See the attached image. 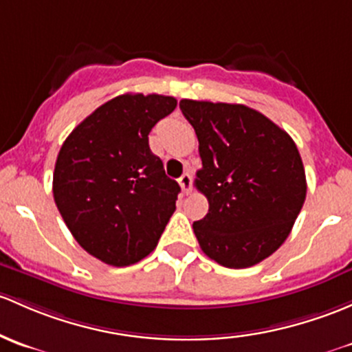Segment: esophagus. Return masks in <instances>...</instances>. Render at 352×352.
<instances>
[{"instance_id":"1","label":"esophagus","mask_w":352,"mask_h":352,"mask_svg":"<svg viewBox=\"0 0 352 352\" xmlns=\"http://www.w3.org/2000/svg\"><path fill=\"white\" fill-rule=\"evenodd\" d=\"M179 184H180V187H182L184 194H188V192L192 190V175L190 173L188 172L184 173V175L179 179Z\"/></svg>"}]
</instances>
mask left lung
Returning a JSON list of instances; mask_svg holds the SVG:
<instances>
[{"mask_svg":"<svg viewBox=\"0 0 352 352\" xmlns=\"http://www.w3.org/2000/svg\"><path fill=\"white\" fill-rule=\"evenodd\" d=\"M202 168L195 187L209 212L195 221L202 251L226 268H248L275 253L305 202V170L287 131L244 104L182 99Z\"/></svg>","mask_w":352,"mask_h":352,"instance_id":"8db88e82","label":"left lung"}]
</instances>
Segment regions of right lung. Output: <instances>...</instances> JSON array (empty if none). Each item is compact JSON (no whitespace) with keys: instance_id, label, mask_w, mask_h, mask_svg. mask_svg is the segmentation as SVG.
<instances>
[{"instance_id":"obj_1","label":"right lung","mask_w":352,"mask_h":352,"mask_svg":"<svg viewBox=\"0 0 352 352\" xmlns=\"http://www.w3.org/2000/svg\"><path fill=\"white\" fill-rule=\"evenodd\" d=\"M177 106L172 96L123 94L74 128L58 151L54 199L76 241L98 260L128 266L157 246L180 187L148 135Z\"/></svg>"}]
</instances>
